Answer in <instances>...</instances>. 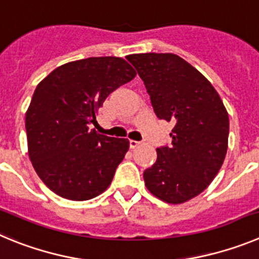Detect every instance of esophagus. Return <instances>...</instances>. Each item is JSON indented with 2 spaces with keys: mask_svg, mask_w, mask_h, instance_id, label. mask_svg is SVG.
Returning a JSON list of instances; mask_svg holds the SVG:
<instances>
[{
  "mask_svg": "<svg viewBox=\"0 0 259 259\" xmlns=\"http://www.w3.org/2000/svg\"><path fill=\"white\" fill-rule=\"evenodd\" d=\"M129 144H130V148L132 150H135L137 147H139L142 144V142H138V141H133V139H130L129 141Z\"/></svg>",
  "mask_w": 259,
  "mask_h": 259,
  "instance_id": "esophagus-1",
  "label": "esophagus"
}]
</instances>
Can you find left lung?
I'll use <instances>...</instances> for the list:
<instances>
[{"label": "left lung", "mask_w": 259, "mask_h": 259, "mask_svg": "<svg viewBox=\"0 0 259 259\" xmlns=\"http://www.w3.org/2000/svg\"><path fill=\"white\" fill-rule=\"evenodd\" d=\"M135 67L160 120L174 122L171 146L157 148L144 170L146 187L169 204L201 193L220 171L228 144L230 121L220 94L190 63L176 54H133Z\"/></svg>", "instance_id": "8db88e82"}]
</instances>
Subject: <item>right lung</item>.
<instances>
[{"label": "right lung", "instance_id": "obj_1", "mask_svg": "<svg viewBox=\"0 0 259 259\" xmlns=\"http://www.w3.org/2000/svg\"><path fill=\"white\" fill-rule=\"evenodd\" d=\"M137 72L122 58L98 57L58 67L37 85L25 113L28 153L41 181L83 201L108 188L129 141L98 134V109Z\"/></svg>", "mask_w": 259, "mask_h": 259}]
</instances>
